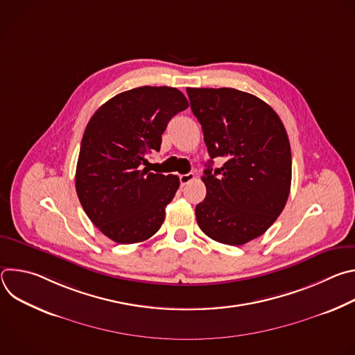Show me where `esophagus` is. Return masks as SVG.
Listing matches in <instances>:
<instances>
[{"instance_id": "34e87169", "label": "esophagus", "mask_w": 355, "mask_h": 355, "mask_svg": "<svg viewBox=\"0 0 355 355\" xmlns=\"http://www.w3.org/2000/svg\"><path fill=\"white\" fill-rule=\"evenodd\" d=\"M193 178H195V175H193L192 173H188V174H182V175H180V182H181V185L184 187V185H187L188 182H191Z\"/></svg>"}]
</instances>
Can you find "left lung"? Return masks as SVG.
<instances>
[{
  "label": "left lung",
  "instance_id": "obj_1",
  "mask_svg": "<svg viewBox=\"0 0 355 355\" xmlns=\"http://www.w3.org/2000/svg\"><path fill=\"white\" fill-rule=\"evenodd\" d=\"M209 163L196 222L208 237L241 245L266 233L291 191L292 157L284 123L263 99L234 88H187ZM222 157L220 169L211 170Z\"/></svg>",
  "mask_w": 355,
  "mask_h": 355
}]
</instances>
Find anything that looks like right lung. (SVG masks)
<instances>
[{"label":"right lung","instance_id":"1","mask_svg":"<svg viewBox=\"0 0 355 355\" xmlns=\"http://www.w3.org/2000/svg\"><path fill=\"white\" fill-rule=\"evenodd\" d=\"M188 105L177 88L146 85L115 95L89 119L76 191L87 216L111 240L139 243L162 227L180 178L143 166L148 151L160 150L170 119Z\"/></svg>","mask_w":355,"mask_h":355}]
</instances>
